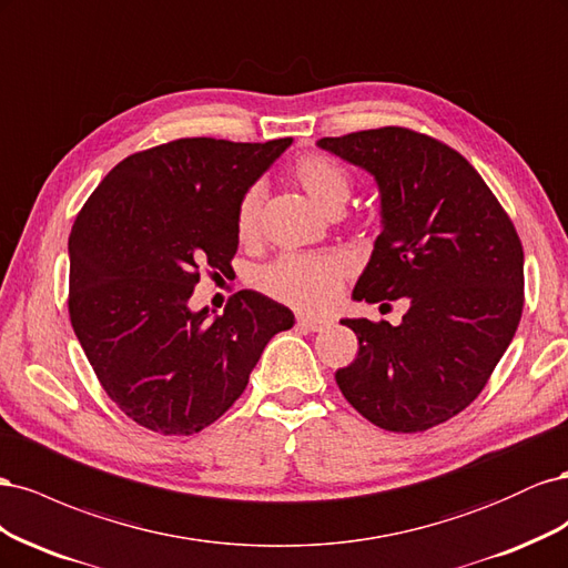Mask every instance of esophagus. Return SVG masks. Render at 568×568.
Returning a JSON list of instances; mask_svg holds the SVG:
<instances>
[{
	"label": "esophagus",
	"mask_w": 568,
	"mask_h": 568,
	"mask_svg": "<svg viewBox=\"0 0 568 568\" xmlns=\"http://www.w3.org/2000/svg\"><path fill=\"white\" fill-rule=\"evenodd\" d=\"M298 324L305 326V329H311V332H324V329H329V326H332V320L315 317V315H301Z\"/></svg>",
	"instance_id": "34e87169"
}]
</instances>
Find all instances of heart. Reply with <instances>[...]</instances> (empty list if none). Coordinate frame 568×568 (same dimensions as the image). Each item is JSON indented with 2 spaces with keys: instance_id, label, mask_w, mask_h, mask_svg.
<instances>
[{
  "instance_id": "obj_1",
  "label": "heart",
  "mask_w": 568,
  "mask_h": 568,
  "mask_svg": "<svg viewBox=\"0 0 568 568\" xmlns=\"http://www.w3.org/2000/svg\"><path fill=\"white\" fill-rule=\"evenodd\" d=\"M291 178L326 215H338L348 203L353 180L348 170L324 153H305L291 165ZM261 230V192L248 189L236 205V236L253 242ZM346 267L332 255H282L257 272V286L267 296L303 311H326L343 286Z\"/></svg>"
}]
</instances>
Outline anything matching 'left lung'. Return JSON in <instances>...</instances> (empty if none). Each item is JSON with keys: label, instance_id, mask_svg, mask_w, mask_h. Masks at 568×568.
<instances>
[{"label": "left lung", "instance_id": "1", "mask_svg": "<svg viewBox=\"0 0 568 568\" xmlns=\"http://www.w3.org/2000/svg\"><path fill=\"white\" fill-rule=\"evenodd\" d=\"M317 146L365 168L382 194V234L353 298L409 303L398 326L341 320L359 351L336 384L379 428L426 432L476 400L517 332L519 234L474 165L434 136L379 128Z\"/></svg>", "mask_w": 568, "mask_h": 568}]
</instances>
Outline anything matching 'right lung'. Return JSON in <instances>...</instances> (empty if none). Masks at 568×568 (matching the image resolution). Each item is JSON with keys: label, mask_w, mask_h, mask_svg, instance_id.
Listing matches in <instances>:
<instances>
[{"label": "right lung", "mask_w": 568, "mask_h": 568, "mask_svg": "<svg viewBox=\"0 0 568 568\" xmlns=\"http://www.w3.org/2000/svg\"><path fill=\"white\" fill-rule=\"evenodd\" d=\"M286 146L186 136L132 153L75 217L71 324L109 398L149 432L192 436L220 419L267 341L294 326L246 288L215 317L189 307L203 267H232L236 205Z\"/></svg>", "instance_id": "add662e5"}]
</instances>
